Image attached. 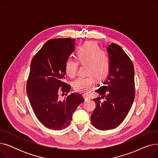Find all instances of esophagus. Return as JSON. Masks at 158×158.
<instances>
[{"mask_svg":"<svg viewBox=\"0 0 158 158\" xmlns=\"http://www.w3.org/2000/svg\"><path fill=\"white\" fill-rule=\"evenodd\" d=\"M84 97L85 98V101H87V100L90 99V97L88 95H84Z\"/></svg>","mask_w":158,"mask_h":158,"instance_id":"obj_1","label":"esophagus"}]
</instances>
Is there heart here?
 <instances>
[{"instance_id": "1", "label": "heart", "mask_w": 158, "mask_h": 158, "mask_svg": "<svg viewBox=\"0 0 158 158\" xmlns=\"http://www.w3.org/2000/svg\"><path fill=\"white\" fill-rule=\"evenodd\" d=\"M77 60L81 64H88L85 77H80L73 82L75 90L81 93H88L95 85V78L105 79L111 69L110 59L106 52L101 50L94 41L85 43L77 52ZM76 60L68 59L65 62L64 72L70 77L76 76L79 63Z\"/></svg>"}]
</instances>
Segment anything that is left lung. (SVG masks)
I'll return each instance as SVG.
<instances>
[{
    "label": "left lung",
    "mask_w": 158,
    "mask_h": 158,
    "mask_svg": "<svg viewBox=\"0 0 158 158\" xmlns=\"http://www.w3.org/2000/svg\"><path fill=\"white\" fill-rule=\"evenodd\" d=\"M107 49L111 69L104 85L96 90L101 97L94 99L96 107L91 116L93 126L102 131L119 126L129 112L135 97V69L132 61L117 44H111Z\"/></svg>",
    "instance_id": "obj_1"
}]
</instances>
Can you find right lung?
Returning a JSON list of instances; mask_svg holds the SVG:
<instances>
[{
  "instance_id": "add662e5",
  "label": "right lung",
  "mask_w": 158,
  "mask_h": 158,
  "mask_svg": "<svg viewBox=\"0 0 158 158\" xmlns=\"http://www.w3.org/2000/svg\"><path fill=\"white\" fill-rule=\"evenodd\" d=\"M75 39L55 38L47 41L32 57L27 81L26 92L32 109L46 127L61 130L70 124L72 114L85 99L79 93L72 94L63 101L59 89L65 95L70 85L65 83L64 64L74 51Z\"/></svg>"
}]
</instances>
